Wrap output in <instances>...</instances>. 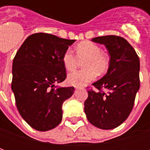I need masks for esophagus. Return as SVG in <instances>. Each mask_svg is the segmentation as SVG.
Returning a JSON list of instances; mask_svg holds the SVG:
<instances>
[{
  "mask_svg": "<svg viewBox=\"0 0 150 150\" xmlns=\"http://www.w3.org/2000/svg\"><path fill=\"white\" fill-rule=\"evenodd\" d=\"M75 88L76 90H78V89H83V87H79V86H76Z\"/></svg>",
  "mask_w": 150,
  "mask_h": 150,
  "instance_id": "1",
  "label": "esophagus"
}]
</instances>
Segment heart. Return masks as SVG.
<instances>
[{
    "mask_svg": "<svg viewBox=\"0 0 150 150\" xmlns=\"http://www.w3.org/2000/svg\"><path fill=\"white\" fill-rule=\"evenodd\" d=\"M75 56L67 50L62 57V64L67 71H72L78 67L79 62L83 68L80 71L70 73L67 76V83L73 86H83L94 80L99 75H104L109 67L110 60L108 56L101 52V48L96 43L85 41L79 43L75 47Z\"/></svg>",
    "mask_w": 150,
    "mask_h": 150,
    "instance_id": "obj_1",
    "label": "heart"
}]
</instances>
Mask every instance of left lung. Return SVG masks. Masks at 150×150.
I'll list each match as a JSON object with an SVG mask.
<instances>
[{"label":"left lung","instance_id":"left-lung-1","mask_svg":"<svg viewBox=\"0 0 150 150\" xmlns=\"http://www.w3.org/2000/svg\"><path fill=\"white\" fill-rule=\"evenodd\" d=\"M91 41L105 45L110 64L107 74L92 83L96 90H88L84 112L88 121L96 127L115 129L128 118L134 105L140 88V60L133 47L120 36H102Z\"/></svg>","mask_w":150,"mask_h":150}]
</instances>
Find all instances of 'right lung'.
<instances>
[{
    "label": "right lung",
    "mask_w": 150,
    "mask_h": 150,
    "mask_svg": "<svg viewBox=\"0 0 150 150\" xmlns=\"http://www.w3.org/2000/svg\"><path fill=\"white\" fill-rule=\"evenodd\" d=\"M75 40L46 33L29 36L13 62L11 88L21 117L38 131H48L62 118V103L71 96L74 87L56 88L64 81L63 53Z\"/></svg>",
    "instance_id": "add662e5"
}]
</instances>
